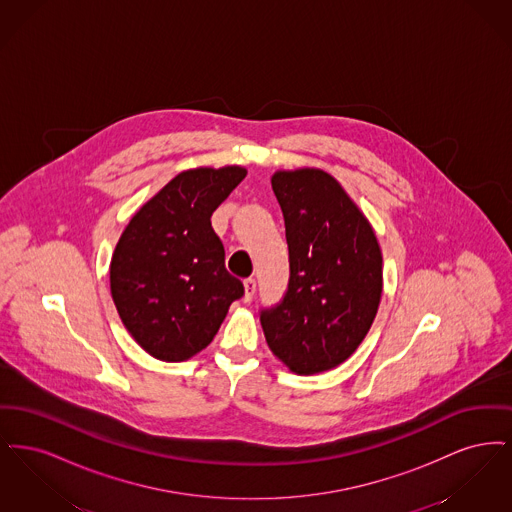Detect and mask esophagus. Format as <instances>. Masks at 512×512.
Returning <instances> with one entry per match:
<instances>
[{
  "label": "esophagus",
  "mask_w": 512,
  "mask_h": 512,
  "mask_svg": "<svg viewBox=\"0 0 512 512\" xmlns=\"http://www.w3.org/2000/svg\"><path fill=\"white\" fill-rule=\"evenodd\" d=\"M257 292V282L255 278H247L244 282V299L245 301H251L253 295Z\"/></svg>",
  "instance_id": "obj_1"
}]
</instances>
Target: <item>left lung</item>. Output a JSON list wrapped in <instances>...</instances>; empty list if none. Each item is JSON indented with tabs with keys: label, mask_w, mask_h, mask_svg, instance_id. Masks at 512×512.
Segmentation results:
<instances>
[{
	"label": "left lung",
	"mask_w": 512,
	"mask_h": 512,
	"mask_svg": "<svg viewBox=\"0 0 512 512\" xmlns=\"http://www.w3.org/2000/svg\"><path fill=\"white\" fill-rule=\"evenodd\" d=\"M286 222L290 284L261 313L270 351L299 376L347 361L365 340L382 299L376 232L340 182L322 169L270 178Z\"/></svg>",
	"instance_id": "left-lung-1"
}]
</instances>
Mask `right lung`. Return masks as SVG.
Here are the masks:
<instances>
[{"label":"right lung","mask_w":512,"mask_h":512,"mask_svg":"<svg viewBox=\"0 0 512 512\" xmlns=\"http://www.w3.org/2000/svg\"><path fill=\"white\" fill-rule=\"evenodd\" d=\"M244 167L176 174L134 213L115 245L109 282L124 328L151 357L188 361L219 332L244 284L224 267L211 215Z\"/></svg>","instance_id":"1"}]
</instances>
